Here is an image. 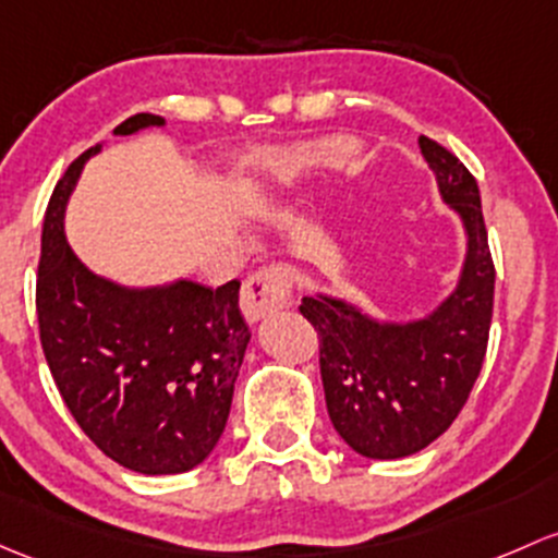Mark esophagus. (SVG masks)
Returning <instances> with one entry per match:
<instances>
[{"instance_id":"esophagus-1","label":"esophagus","mask_w":558,"mask_h":558,"mask_svg":"<svg viewBox=\"0 0 558 558\" xmlns=\"http://www.w3.org/2000/svg\"><path fill=\"white\" fill-rule=\"evenodd\" d=\"M291 280H294V272L286 264H272V267H264L251 275L240 291V310H243L245 320L259 324L275 310L286 307L291 296Z\"/></svg>"}]
</instances>
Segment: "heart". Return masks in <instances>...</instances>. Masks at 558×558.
<instances>
[{
    "mask_svg": "<svg viewBox=\"0 0 558 558\" xmlns=\"http://www.w3.org/2000/svg\"><path fill=\"white\" fill-rule=\"evenodd\" d=\"M353 141L331 138L304 146H269L254 151L234 173V197L251 210H267L286 201L304 175L344 160Z\"/></svg>",
    "mask_w": 558,
    "mask_h": 558,
    "instance_id": "1",
    "label": "heart"
}]
</instances>
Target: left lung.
Instances as JSON below:
<instances>
[{"mask_svg":"<svg viewBox=\"0 0 558 558\" xmlns=\"http://www.w3.org/2000/svg\"><path fill=\"white\" fill-rule=\"evenodd\" d=\"M441 201L460 216L465 259L454 289L427 315L379 320L344 299L304 296L299 313L318 328L320 379L333 430L372 460H398L436 441L465 407L486 355L495 264L471 171L420 136Z\"/></svg>","mask_w":558,"mask_h":558,"instance_id":"1","label":"left lung"}]
</instances>
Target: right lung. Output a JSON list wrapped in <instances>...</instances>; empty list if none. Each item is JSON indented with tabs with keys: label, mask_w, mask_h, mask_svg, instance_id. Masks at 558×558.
I'll list each match as a JSON object with an SVG mask.
<instances>
[{
	"label": "right lung",
	"mask_w": 558,
	"mask_h": 558,
	"mask_svg": "<svg viewBox=\"0 0 558 558\" xmlns=\"http://www.w3.org/2000/svg\"><path fill=\"white\" fill-rule=\"evenodd\" d=\"M133 114L114 136L162 128ZM82 151L52 190L37 280L39 339L58 392L104 454L144 476L197 468L219 444L251 331L238 307L240 283L173 280L122 286L93 272L63 230Z\"/></svg>",
	"instance_id": "1"
}]
</instances>
